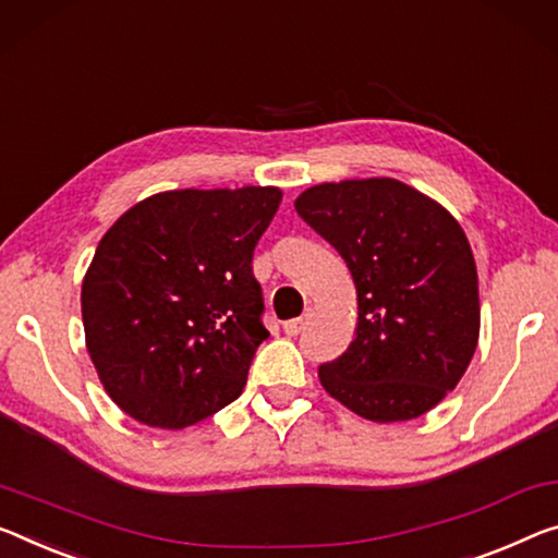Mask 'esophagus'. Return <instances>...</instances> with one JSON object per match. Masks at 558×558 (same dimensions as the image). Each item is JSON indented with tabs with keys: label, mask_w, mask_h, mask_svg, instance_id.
I'll list each match as a JSON object with an SVG mask.
<instances>
[{
	"label": "esophagus",
	"mask_w": 558,
	"mask_h": 558,
	"mask_svg": "<svg viewBox=\"0 0 558 558\" xmlns=\"http://www.w3.org/2000/svg\"><path fill=\"white\" fill-rule=\"evenodd\" d=\"M306 322H308V314H304V316H296V319H289V322H284V333H287V337H296V333H302V331H304Z\"/></svg>",
	"instance_id": "obj_1"
}]
</instances>
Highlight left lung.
Listing matches in <instances>:
<instances>
[{
    "label": "left lung",
    "instance_id": "1",
    "mask_svg": "<svg viewBox=\"0 0 558 558\" xmlns=\"http://www.w3.org/2000/svg\"><path fill=\"white\" fill-rule=\"evenodd\" d=\"M296 214L341 254L356 337L319 381L368 422H409L457 387L478 341V277L451 214L389 177L316 184Z\"/></svg>",
    "mask_w": 558,
    "mask_h": 558
}]
</instances>
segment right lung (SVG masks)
I'll list each match as a JSON object with an SVG mask.
<instances>
[{"label":"right lung","instance_id":"obj_1","mask_svg":"<svg viewBox=\"0 0 558 558\" xmlns=\"http://www.w3.org/2000/svg\"><path fill=\"white\" fill-rule=\"evenodd\" d=\"M277 186L161 192L134 204L94 252L82 284L87 349L114 404L184 428L231 404L264 329L252 259Z\"/></svg>","mask_w":558,"mask_h":558}]
</instances>
